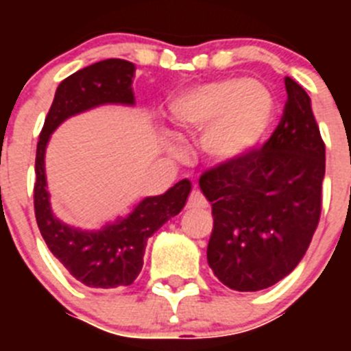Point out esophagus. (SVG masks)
<instances>
[{
    "label": "esophagus",
    "instance_id": "34e87169",
    "mask_svg": "<svg viewBox=\"0 0 351 351\" xmlns=\"http://www.w3.org/2000/svg\"><path fill=\"white\" fill-rule=\"evenodd\" d=\"M188 207H190V209H204V207H207V202H206V198H204V195L200 193L198 190L191 191L190 198H188Z\"/></svg>",
    "mask_w": 351,
    "mask_h": 351
}]
</instances>
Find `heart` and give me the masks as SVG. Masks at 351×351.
<instances>
[{"label":"heart","mask_w":351,"mask_h":351,"mask_svg":"<svg viewBox=\"0 0 351 351\" xmlns=\"http://www.w3.org/2000/svg\"><path fill=\"white\" fill-rule=\"evenodd\" d=\"M271 89L255 79L210 80L179 93L169 116L181 133H202L204 153L216 163H235L260 147L274 121Z\"/></svg>","instance_id":"heart-1"}]
</instances>
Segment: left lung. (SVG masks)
Segmentation results:
<instances>
[{"label": "left lung", "instance_id": "left-lung-1", "mask_svg": "<svg viewBox=\"0 0 351 351\" xmlns=\"http://www.w3.org/2000/svg\"><path fill=\"white\" fill-rule=\"evenodd\" d=\"M283 117L262 149L200 178L213 206L207 262L225 287L258 291L287 278L308 251L322 210L325 144L311 98L285 79Z\"/></svg>", "mask_w": 351, "mask_h": 351}]
</instances>
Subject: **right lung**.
Here are the masks:
<instances>
[{
  "mask_svg": "<svg viewBox=\"0 0 351 351\" xmlns=\"http://www.w3.org/2000/svg\"><path fill=\"white\" fill-rule=\"evenodd\" d=\"M133 73L135 64L130 61L105 60L66 77L56 89L36 145L35 216L40 234L64 269L89 288L128 287L137 280L147 239L181 213L191 191V182L182 179L163 195L145 197L132 213L98 230L66 225L52 213L45 176V149L52 132L68 117L100 105L133 107Z\"/></svg>",
  "mask_w": 351,
  "mask_h": 351,
  "instance_id": "1",
  "label": "right lung"
}]
</instances>
